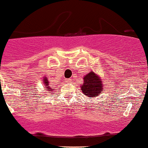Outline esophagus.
I'll list each match as a JSON object with an SVG mask.
<instances>
[{
  "label": "esophagus",
  "mask_w": 148,
  "mask_h": 148,
  "mask_svg": "<svg viewBox=\"0 0 148 148\" xmlns=\"http://www.w3.org/2000/svg\"><path fill=\"white\" fill-rule=\"evenodd\" d=\"M65 81H66L67 83H71V82L72 81V80H71V79H70V78H68V79H66V80H65Z\"/></svg>",
  "instance_id": "34e87169"
}]
</instances>
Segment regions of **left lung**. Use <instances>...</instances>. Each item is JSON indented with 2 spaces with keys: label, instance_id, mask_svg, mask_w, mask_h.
I'll return each mask as SVG.
<instances>
[{
  "label": "left lung",
  "instance_id": "8db88e82",
  "mask_svg": "<svg viewBox=\"0 0 148 148\" xmlns=\"http://www.w3.org/2000/svg\"><path fill=\"white\" fill-rule=\"evenodd\" d=\"M102 82L98 75L93 72H90L83 77V84L81 87L82 92L87 96L92 97L99 96L103 88Z\"/></svg>",
  "mask_w": 148,
  "mask_h": 148
}]
</instances>
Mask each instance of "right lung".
I'll use <instances>...</instances> for the list:
<instances>
[{
  "label": "right lung",
  "mask_w": 148,
  "mask_h": 148,
  "mask_svg": "<svg viewBox=\"0 0 148 148\" xmlns=\"http://www.w3.org/2000/svg\"><path fill=\"white\" fill-rule=\"evenodd\" d=\"M44 80V83H45V86H47V89H45V90H52V89H51V88L49 87V83L48 81H49V80H48V79H47V77H45V78L43 79Z\"/></svg>",
  "instance_id": "add662e5"
}]
</instances>
